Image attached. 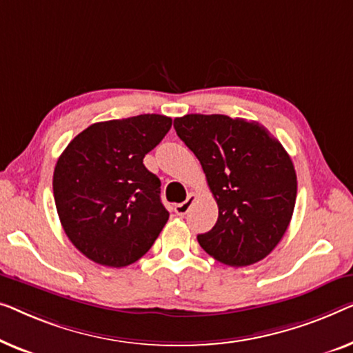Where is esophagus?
I'll return each mask as SVG.
<instances>
[{"label": "esophagus", "mask_w": 353, "mask_h": 353, "mask_svg": "<svg viewBox=\"0 0 353 353\" xmlns=\"http://www.w3.org/2000/svg\"><path fill=\"white\" fill-rule=\"evenodd\" d=\"M193 201H195V193H188L187 195V200L179 203V205L174 206V211L177 216H185L188 210H190V206L193 205Z\"/></svg>", "instance_id": "obj_1"}]
</instances>
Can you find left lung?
<instances>
[{
    "label": "left lung",
    "mask_w": 353,
    "mask_h": 353,
    "mask_svg": "<svg viewBox=\"0 0 353 353\" xmlns=\"http://www.w3.org/2000/svg\"><path fill=\"white\" fill-rule=\"evenodd\" d=\"M181 141L195 153L219 208L198 243L232 267L269 256L290 225L297 177L280 141L257 121L192 113L176 118Z\"/></svg>",
    "instance_id": "left-lung-1"
}]
</instances>
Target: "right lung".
Returning <instances> with one entry per match:
<instances>
[{
	"label": "right lung",
	"mask_w": 353,
	"mask_h": 353,
	"mask_svg": "<svg viewBox=\"0 0 353 353\" xmlns=\"http://www.w3.org/2000/svg\"><path fill=\"white\" fill-rule=\"evenodd\" d=\"M172 120L137 115L94 123L59 157L52 177L59 219L78 251L107 267H126L150 250L170 219L160 179L143 157Z\"/></svg>",
	"instance_id": "obj_1"
}]
</instances>
